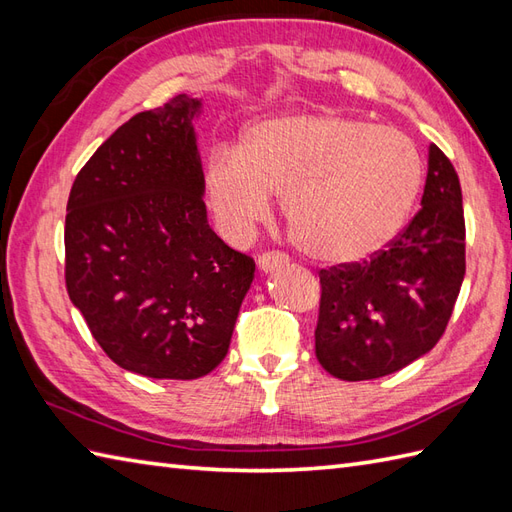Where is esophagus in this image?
<instances>
[{
  "label": "esophagus",
  "instance_id": "esophagus-1",
  "mask_svg": "<svg viewBox=\"0 0 512 512\" xmlns=\"http://www.w3.org/2000/svg\"><path fill=\"white\" fill-rule=\"evenodd\" d=\"M285 265H289V256L282 252H265L263 256H258V269L263 271V274H271V271Z\"/></svg>",
  "mask_w": 512,
  "mask_h": 512
}]
</instances>
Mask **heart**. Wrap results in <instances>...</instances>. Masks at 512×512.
<instances>
[{"label": "heart", "mask_w": 512, "mask_h": 512, "mask_svg": "<svg viewBox=\"0 0 512 512\" xmlns=\"http://www.w3.org/2000/svg\"><path fill=\"white\" fill-rule=\"evenodd\" d=\"M423 173L407 133L333 111H302L252 124L238 151L214 149L203 168V195L232 241L267 221L271 195H282L293 241L317 260L348 265L401 232Z\"/></svg>", "instance_id": "obj_1"}]
</instances>
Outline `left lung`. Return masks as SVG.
Masks as SVG:
<instances>
[{
  "instance_id": "1",
  "label": "left lung",
  "mask_w": 512,
  "mask_h": 512,
  "mask_svg": "<svg viewBox=\"0 0 512 512\" xmlns=\"http://www.w3.org/2000/svg\"><path fill=\"white\" fill-rule=\"evenodd\" d=\"M420 206L372 260L320 271L315 355L337 379L385 377L445 333L464 280V212L456 170L436 144Z\"/></svg>"
}]
</instances>
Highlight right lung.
Listing matches in <instances>:
<instances>
[{"label": "right lung", "mask_w": 512, "mask_h": 512, "mask_svg": "<svg viewBox=\"0 0 512 512\" xmlns=\"http://www.w3.org/2000/svg\"><path fill=\"white\" fill-rule=\"evenodd\" d=\"M179 94L92 155L67 199L65 282L100 348L149 379L190 381L230 348L254 260L214 234L195 118Z\"/></svg>", "instance_id": "obj_1"}]
</instances>
